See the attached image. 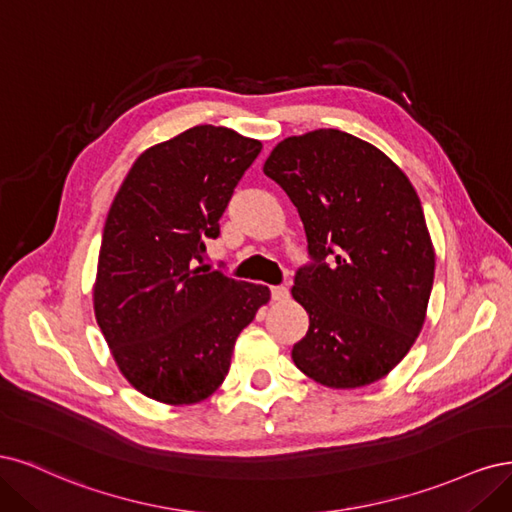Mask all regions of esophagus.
Here are the masks:
<instances>
[{
  "instance_id": "1",
  "label": "esophagus",
  "mask_w": 512,
  "mask_h": 512,
  "mask_svg": "<svg viewBox=\"0 0 512 512\" xmlns=\"http://www.w3.org/2000/svg\"><path fill=\"white\" fill-rule=\"evenodd\" d=\"M272 300H274V302H285V300H289V289L283 287V285L272 287Z\"/></svg>"
}]
</instances>
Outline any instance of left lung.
I'll return each mask as SVG.
<instances>
[{
  "instance_id": "obj_1",
  "label": "left lung",
  "mask_w": 512,
  "mask_h": 512,
  "mask_svg": "<svg viewBox=\"0 0 512 512\" xmlns=\"http://www.w3.org/2000/svg\"><path fill=\"white\" fill-rule=\"evenodd\" d=\"M263 172L298 208L312 257L291 289L310 319L293 364L332 389L376 383L415 344L434 285L415 187L383 151L340 129L285 138Z\"/></svg>"
}]
</instances>
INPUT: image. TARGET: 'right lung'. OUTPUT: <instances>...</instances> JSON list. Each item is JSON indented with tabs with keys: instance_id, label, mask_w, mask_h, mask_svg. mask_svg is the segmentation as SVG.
I'll return each instance as SVG.
<instances>
[{
	"instance_id": "1",
	"label": "right lung",
	"mask_w": 512,
	"mask_h": 512,
	"mask_svg": "<svg viewBox=\"0 0 512 512\" xmlns=\"http://www.w3.org/2000/svg\"><path fill=\"white\" fill-rule=\"evenodd\" d=\"M261 142L197 125L136 159L114 195L93 287L95 319L121 374L183 406L219 389L236 338L270 289L204 266L206 240Z\"/></svg>"
}]
</instances>
